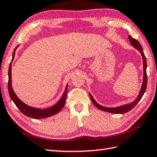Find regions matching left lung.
<instances>
[{
	"label": "left lung",
	"instance_id": "left-lung-1",
	"mask_svg": "<svg viewBox=\"0 0 157 157\" xmlns=\"http://www.w3.org/2000/svg\"><path fill=\"white\" fill-rule=\"evenodd\" d=\"M128 39H129V41H130V43L131 44V45H133L135 48H136L137 50L140 52L141 54H142V58H143L144 79H143L142 88H141L140 92L139 93V95H138L137 97V99L135 100L133 103L126 104V105L120 106V107H106L101 106L94 101V99H93V97H92L91 94H90V99L92 101V102H93V103L97 107V108H99L101 110H103V111H104V112H109V113H127L128 112L131 111L132 109L134 108V107H136V105L138 103V102H139V101L141 100V99H142L144 93H145V91L146 90L147 82H148V78H147V73H146L147 64H146V56H145V55H144L142 45H141V44H140L139 41H138L137 40H136V39H133L131 35L128 36Z\"/></svg>",
	"mask_w": 157,
	"mask_h": 157
}]
</instances>
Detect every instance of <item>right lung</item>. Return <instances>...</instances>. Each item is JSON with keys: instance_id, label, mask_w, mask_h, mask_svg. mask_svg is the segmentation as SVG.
<instances>
[{"instance_id": "obj_1", "label": "right lung", "mask_w": 157, "mask_h": 157, "mask_svg": "<svg viewBox=\"0 0 157 157\" xmlns=\"http://www.w3.org/2000/svg\"><path fill=\"white\" fill-rule=\"evenodd\" d=\"M18 46L19 45H17L14 49L11 62L10 64H9V67L8 90H9V94L10 95L11 99L14 102L15 105L17 107V108L20 110V112L22 113L23 114L29 116L30 118H32L34 119H41V118H45L50 117V116L56 114V113H58L61 109H63L64 104H65V101L67 99V89H68V84H67L65 90H64L63 96L60 98L59 101H58L56 104H55L54 105L50 107V108L45 109L35 108V107H32L26 105L25 103H24L22 101H20V99H18V97L16 96V94H15L13 92V88H12V84H11V63L13 60L15 50H16V49Z\"/></svg>"}]
</instances>
